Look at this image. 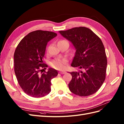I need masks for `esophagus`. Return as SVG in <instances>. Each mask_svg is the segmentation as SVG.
<instances>
[{"label": "esophagus", "instance_id": "1", "mask_svg": "<svg viewBox=\"0 0 124 124\" xmlns=\"http://www.w3.org/2000/svg\"><path fill=\"white\" fill-rule=\"evenodd\" d=\"M66 73V72H65V71H61V72H59V73H61V74H65Z\"/></svg>", "mask_w": 124, "mask_h": 124}]
</instances>
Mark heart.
<instances>
[{
    "label": "heart",
    "instance_id": "b5f03b06",
    "mask_svg": "<svg viewBox=\"0 0 124 124\" xmlns=\"http://www.w3.org/2000/svg\"><path fill=\"white\" fill-rule=\"evenodd\" d=\"M62 41L65 40H61L59 41ZM67 62V60L66 59H56L52 61L50 64L51 66L55 69L62 70L66 68Z\"/></svg>",
    "mask_w": 124,
    "mask_h": 124
}]
</instances>
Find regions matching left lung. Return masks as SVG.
Listing matches in <instances>:
<instances>
[{
	"label": "left lung",
	"mask_w": 124,
	"mask_h": 124,
	"mask_svg": "<svg viewBox=\"0 0 124 124\" xmlns=\"http://www.w3.org/2000/svg\"><path fill=\"white\" fill-rule=\"evenodd\" d=\"M61 34L72 43L76 53L71 66L83 71L70 72L69 88L80 96H88L98 91L106 78L107 59L102 41L91 29L74 27Z\"/></svg>",
	"instance_id": "1"
}]
</instances>
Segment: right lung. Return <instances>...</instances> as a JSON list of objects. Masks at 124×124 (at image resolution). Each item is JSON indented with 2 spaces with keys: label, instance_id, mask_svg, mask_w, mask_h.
Returning a JSON list of instances; mask_svg holds the SVG:
<instances>
[{
  "label": "right lung",
  "instance_id": "1",
  "mask_svg": "<svg viewBox=\"0 0 124 124\" xmlns=\"http://www.w3.org/2000/svg\"><path fill=\"white\" fill-rule=\"evenodd\" d=\"M57 35L41 30L32 31L20 41L15 51V74L22 89L30 96L42 97L51 91V80L57 76V71L49 68L43 73L40 71L47 67L42 60L47 42Z\"/></svg>",
  "mask_w": 124,
  "mask_h": 124
}]
</instances>
